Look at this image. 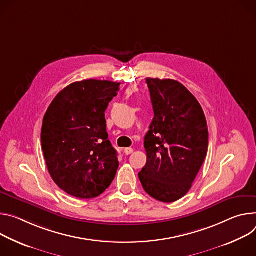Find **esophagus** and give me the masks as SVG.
<instances>
[{"instance_id":"obj_1","label":"esophagus","mask_w":256,"mask_h":256,"mask_svg":"<svg viewBox=\"0 0 256 256\" xmlns=\"http://www.w3.org/2000/svg\"><path fill=\"white\" fill-rule=\"evenodd\" d=\"M133 148H125L124 150V154H126V156H129V154H133Z\"/></svg>"}]
</instances>
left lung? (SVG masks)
Returning a JSON list of instances; mask_svg holds the SVG:
<instances>
[{
    "label": "left lung",
    "instance_id": "8db88e82",
    "mask_svg": "<svg viewBox=\"0 0 256 256\" xmlns=\"http://www.w3.org/2000/svg\"><path fill=\"white\" fill-rule=\"evenodd\" d=\"M154 117L144 138L146 164L138 173L146 192L174 202L190 190L208 148L202 108L180 82L146 78Z\"/></svg>",
    "mask_w": 256,
    "mask_h": 256
}]
</instances>
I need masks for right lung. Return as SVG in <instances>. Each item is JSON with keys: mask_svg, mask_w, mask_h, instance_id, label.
<instances>
[{"mask_svg": "<svg viewBox=\"0 0 256 256\" xmlns=\"http://www.w3.org/2000/svg\"><path fill=\"white\" fill-rule=\"evenodd\" d=\"M119 86L108 80L74 82L54 98L44 117L40 138L48 173L74 197L94 198L116 176L119 162L104 112Z\"/></svg>", "mask_w": 256, "mask_h": 256, "instance_id": "add662e5", "label": "right lung"}]
</instances>
